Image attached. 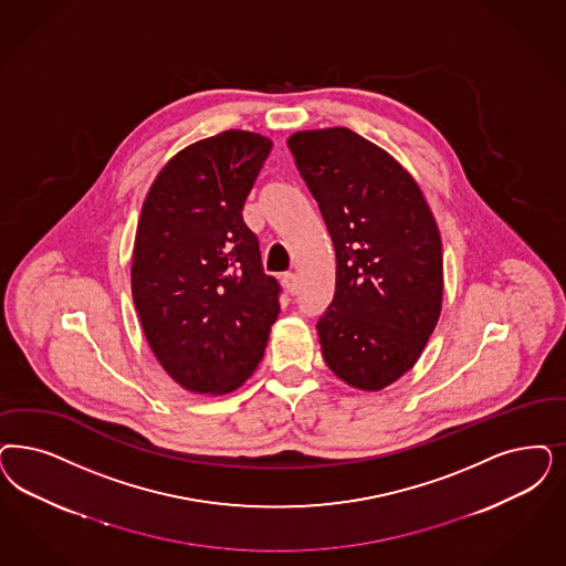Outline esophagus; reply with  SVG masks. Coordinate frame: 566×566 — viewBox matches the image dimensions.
Wrapping results in <instances>:
<instances>
[{"label": "esophagus", "instance_id": "1", "mask_svg": "<svg viewBox=\"0 0 566 566\" xmlns=\"http://www.w3.org/2000/svg\"><path fill=\"white\" fill-rule=\"evenodd\" d=\"M282 286L286 289V293L289 294L296 293V275H294V273H284V275H282Z\"/></svg>", "mask_w": 566, "mask_h": 566}]
</instances>
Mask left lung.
I'll return each instance as SVG.
<instances>
[{"label": "left lung", "instance_id": "1", "mask_svg": "<svg viewBox=\"0 0 566 566\" xmlns=\"http://www.w3.org/2000/svg\"><path fill=\"white\" fill-rule=\"evenodd\" d=\"M336 253V291L317 322L326 366L353 389H387L413 368L443 305L441 234L420 186L347 127L289 137Z\"/></svg>", "mask_w": 566, "mask_h": 566}]
</instances>
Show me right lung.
Masks as SVG:
<instances>
[{
	"instance_id": "add662e5",
	"label": "right lung",
	"mask_w": 566,
	"mask_h": 566,
	"mask_svg": "<svg viewBox=\"0 0 566 566\" xmlns=\"http://www.w3.org/2000/svg\"><path fill=\"white\" fill-rule=\"evenodd\" d=\"M268 136L228 129L171 156L137 221L132 294L158 364L181 389L226 395L256 370L280 313L242 209Z\"/></svg>"
}]
</instances>
